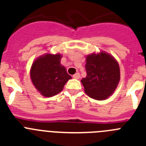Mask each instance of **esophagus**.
Listing matches in <instances>:
<instances>
[{
    "label": "esophagus",
    "mask_w": 146,
    "mask_h": 146,
    "mask_svg": "<svg viewBox=\"0 0 146 146\" xmlns=\"http://www.w3.org/2000/svg\"><path fill=\"white\" fill-rule=\"evenodd\" d=\"M73 77H74V79H79L80 77V73H76L75 74L73 75Z\"/></svg>",
    "instance_id": "34e87169"
}]
</instances>
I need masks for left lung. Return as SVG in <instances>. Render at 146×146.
Here are the masks:
<instances>
[{"mask_svg":"<svg viewBox=\"0 0 146 146\" xmlns=\"http://www.w3.org/2000/svg\"><path fill=\"white\" fill-rule=\"evenodd\" d=\"M86 77L81 80L85 93L96 100H104L114 93L120 80V68L114 58L105 52L86 57Z\"/></svg>","mask_w":146,"mask_h":146,"instance_id":"left-lung-1","label":"left lung"}]
</instances>
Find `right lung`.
<instances>
[{
	"instance_id": "add662e5",
	"label": "right lung",
	"mask_w": 146,
	"mask_h": 146,
	"mask_svg": "<svg viewBox=\"0 0 146 146\" xmlns=\"http://www.w3.org/2000/svg\"><path fill=\"white\" fill-rule=\"evenodd\" d=\"M62 55L47 53L35 60L31 68V79L37 91L43 96L57 95L72 78L60 64Z\"/></svg>"
}]
</instances>
